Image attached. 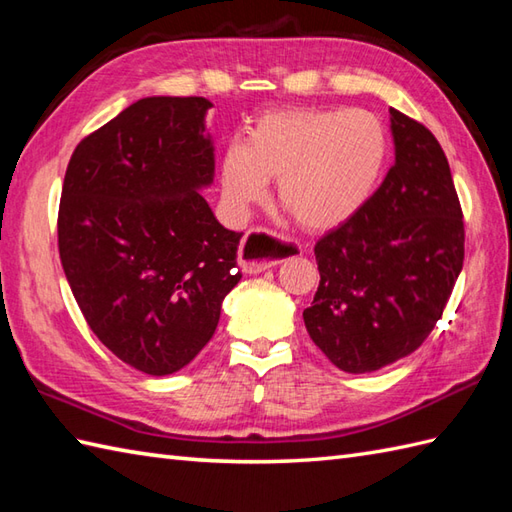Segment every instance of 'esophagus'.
I'll return each instance as SVG.
<instances>
[{"instance_id": "34e87169", "label": "esophagus", "mask_w": 512, "mask_h": 512, "mask_svg": "<svg viewBox=\"0 0 512 512\" xmlns=\"http://www.w3.org/2000/svg\"><path fill=\"white\" fill-rule=\"evenodd\" d=\"M288 257V248L277 242L273 235L264 233L262 228L248 231L237 250V264L248 275H259L264 270L273 268Z\"/></svg>"}]
</instances>
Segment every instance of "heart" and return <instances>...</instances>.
Masks as SVG:
<instances>
[{
  "label": "heart",
  "mask_w": 512,
  "mask_h": 512,
  "mask_svg": "<svg viewBox=\"0 0 512 512\" xmlns=\"http://www.w3.org/2000/svg\"><path fill=\"white\" fill-rule=\"evenodd\" d=\"M389 160V132L369 110L286 107L250 125L220 158L226 211L242 217L277 180V200L301 228L328 233L374 198Z\"/></svg>",
  "instance_id": "1"
}]
</instances>
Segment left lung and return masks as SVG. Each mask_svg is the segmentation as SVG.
I'll use <instances>...</instances> for the list:
<instances>
[{"instance_id":"left-lung-1","label":"left lung","mask_w":512,"mask_h":512,"mask_svg":"<svg viewBox=\"0 0 512 512\" xmlns=\"http://www.w3.org/2000/svg\"><path fill=\"white\" fill-rule=\"evenodd\" d=\"M396 162L354 220L314 246L319 288L303 321L350 374L416 352L436 328L464 262L462 206L427 127L389 110Z\"/></svg>"}]
</instances>
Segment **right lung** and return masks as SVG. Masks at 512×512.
<instances>
[{"instance_id":"right-lung-1","label":"right lung","mask_w":512,"mask_h":512,"mask_svg":"<svg viewBox=\"0 0 512 512\" xmlns=\"http://www.w3.org/2000/svg\"><path fill=\"white\" fill-rule=\"evenodd\" d=\"M202 96H147L76 145L59 204V255L99 341L149 376L211 341L242 233L215 220Z\"/></svg>"}]
</instances>
